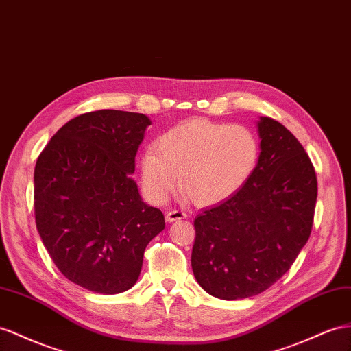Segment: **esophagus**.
I'll return each instance as SVG.
<instances>
[{"mask_svg": "<svg viewBox=\"0 0 351 351\" xmlns=\"http://www.w3.org/2000/svg\"><path fill=\"white\" fill-rule=\"evenodd\" d=\"M186 218V213L184 210H169L166 213V221L167 222H175L179 219H184Z\"/></svg>", "mask_w": 351, "mask_h": 351, "instance_id": "34e87169", "label": "esophagus"}]
</instances>
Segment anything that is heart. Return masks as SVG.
Segmentation results:
<instances>
[{
    "label": "heart",
    "mask_w": 351,
    "mask_h": 351,
    "mask_svg": "<svg viewBox=\"0 0 351 351\" xmlns=\"http://www.w3.org/2000/svg\"><path fill=\"white\" fill-rule=\"evenodd\" d=\"M259 141L246 125L195 119L161 134L157 148L141 158L143 191L165 202L179 185L188 200L212 206L234 195L252 176L259 160Z\"/></svg>",
    "instance_id": "obj_1"
}]
</instances>
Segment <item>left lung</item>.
Here are the masks:
<instances>
[{"mask_svg":"<svg viewBox=\"0 0 351 351\" xmlns=\"http://www.w3.org/2000/svg\"><path fill=\"white\" fill-rule=\"evenodd\" d=\"M259 160L249 181L194 219L191 267L203 289L241 300L274 285L310 237L317 178L300 141L283 124L258 121Z\"/></svg>","mask_w":351,"mask_h":351,"instance_id":"obj_1","label":"left lung"}]
</instances>
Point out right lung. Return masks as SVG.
I'll list each match as a JSON object with an SVG mask.
<instances>
[{"label":"right lung","mask_w":351,"mask_h":351,"mask_svg":"<svg viewBox=\"0 0 351 351\" xmlns=\"http://www.w3.org/2000/svg\"><path fill=\"white\" fill-rule=\"evenodd\" d=\"M151 120L101 110L75 117L41 151L34 172L37 230L68 280L112 295L130 289L143 252L165 228L132 179Z\"/></svg>","instance_id":"add662e5"}]
</instances>
